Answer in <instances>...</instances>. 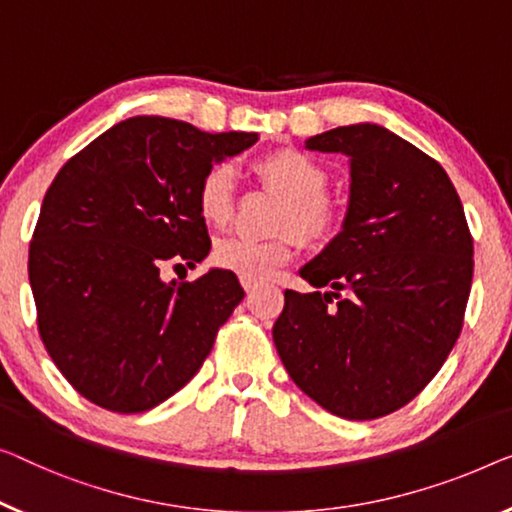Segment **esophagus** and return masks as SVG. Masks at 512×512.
Returning a JSON list of instances; mask_svg holds the SVG:
<instances>
[{"label":"esophagus","mask_w":512,"mask_h":512,"mask_svg":"<svg viewBox=\"0 0 512 512\" xmlns=\"http://www.w3.org/2000/svg\"><path fill=\"white\" fill-rule=\"evenodd\" d=\"M241 285H243V289H246V294H253L255 289L259 287L257 282H253V280H246V278H241Z\"/></svg>","instance_id":"obj_1"}]
</instances>
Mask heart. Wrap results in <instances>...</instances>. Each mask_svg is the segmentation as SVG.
Listing matches in <instances>:
<instances>
[{
	"instance_id": "heart-1",
	"label": "heart",
	"mask_w": 512,
	"mask_h": 512,
	"mask_svg": "<svg viewBox=\"0 0 512 512\" xmlns=\"http://www.w3.org/2000/svg\"><path fill=\"white\" fill-rule=\"evenodd\" d=\"M255 172L271 188L287 197L282 209L280 230H294L305 243L329 241L338 227V211L324 195L329 174L305 151L285 147L255 160ZM236 179L227 163L211 165L197 186V209L209 225H225L234 211ZM292 236L271 241H255L246 236H225L213 246V262L239 278L264 282L278 266L292 259Z\"/></svg>"
}]
</instances>
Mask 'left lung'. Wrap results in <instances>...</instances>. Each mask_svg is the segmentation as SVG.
<instances>
[{
	"label": "left lung",
	"mask_w": 512,
	"mask_h": 512,
	"mask_svg": "<svg viewBox=\"0 0 512 512\" xmlns=\"http://www.w3.org/2000/svg\"><path fill=\"white\" fill-rule=\"evenodd\" d=\"M305 149L349 158L342 230L301 266L326 292L287 289L273 342L308 398L347 421L414 400L460 338L474 241L448 174L384 126L312 135Z\"/></svg>",
	"instance_id": "obj_1"
}]
</instances>
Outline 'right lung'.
Instances as JSON below:
<instances>
[{
	"mask_svg": "<svg viewBox=\"0 0 512 512\" xmlns=\"http://www.w3.org/2000/svg\"><path fill=\"white\" fill-rule=\"evenodd\" d=\"M257 133H204L131 117L61 167L29 243L38 333L61 375L98 407L140 414L195 377L241 303L232 271L165 282L170 259L211 250L197 186Z\"/></svg>",
	"mask_w": 512,
	"mask_h": 512,
	"instance_id": "right-lung-1",
	"label": "right lung"
}]
</instances>
